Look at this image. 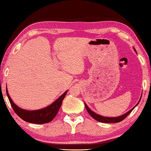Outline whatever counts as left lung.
Here are the masks:
<instances>
[{
    "instance_id": "left-lung-1",
    "label": "left lung",
    "mask_w": 151,
    "mask_h": 151,
    "mask_svg": "<svg viewBox=\"0 0 151 151\" xmlns=\"http://www.w3.org/2000/svg\"><path fill=\"white\" fill-rule=\"evenodd\" d=\"M134 51L136 52V51L135 48H134ZM137 54V53H136ZM142 97V96H141ZM141 97L140 98V100L139 101H138L137 103V104L136 105V106L133 107V108H132L130 111H128V112H126V114H124L123 115H122V116H118V117H105V116H101V115H99L95 113V112H94L93 111H92L91 109H89V107H88L87 104H85V108L87 109V111H88V113L90 114V116L92 117V118H94L95 120H97L98 122H103V123H117V122H119L122 121L123 119H125L126 117H127L129 114H130L132 111L134 109V107L138 106V104H139V102L140 101L141 99Z\"/></svg>"
}]
</instances>
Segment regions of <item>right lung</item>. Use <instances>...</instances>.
I'll return each mask as SVG.
<instances>
[{"label": "right lung", "instance_id": "1", "mask_svg": "<svg viewBox=\"0 0 151 151\" xmlns=\"http://www.w3.org/2000/svg\"><path fill=\"white\" fill-rule=\"evenodd\" d=\"M6 91L11 106L13 107L14 111L19 117H20L24 121L27 122L42 124L50 122L55 118V116L58 114V110L60 108L62 103H63L64 98L65 97L68 91H66L61 96H60L58 99L55 100V101L49 105L48 106L42 109L31 110V111L21 109V107H18L11 99L8 93L7 87H6Z\"/></svg>", "mask_w": 151, "mask_h": 151}]
</instances>
